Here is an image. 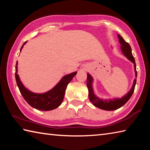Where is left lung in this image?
Segmentation results:
<instances>
[{
	"label": "left lung",
	"instance_id": "1",
	"mask_svg": "<svg viewBox=\"0 0 150 150\" xmlns=\"http://www.w3.org/2000/svg\"><path fill=\"white\" fill-rule=\"evenodd\" d=\"M119 42L121 45V50L124 55L128 58V59L131 61L134 65V69H135L136 77H137V71H136V65L134 57L133 55L132 54V49L130 45H129L128 43L125 42V40L123 39V38L120 35H118ZM92 83H93V78L89 74H87V86L88 89V98L91 103H93V105H95L98 108L103 109L105 110H115L119 108L122 107L125 104L128 102V100L130 99V97L132 95V94L135 88L136 79H135L134 81V83L130 91L126 94L125 96H124L121 98H115L113 100H103L100 99L97 97L93 93V87H92Z\"/></svg>",
	"mask_w": 150,
	"mask_h": 150
}]
</instances>
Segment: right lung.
Masks as SVG:
<instances>
[{
	"label": "right lung",
	"instance_id": "right-lung-1",
	"mask_svg": "<svg viewBox=\"0 0 150 150\" xmlns=\"http://www.w3.org/2000/svg\"><path fill=\"white\" fill-rule=\"evenodd\" d=\"M26 43V42H25L24 44L22 45L20 51H21L22 48L23 47L24 45ZM17 64L18 62H16V65L15 77H16V83L18 87L20 92L25 100L32 107L40 110L48 111L57 108L62 104L63 100L65 91L67 85L72 80L73 77L77 74V72H74L71 73V74L65 75L52 90L43 94H36L30 92L22 85V83L20 80L19 76L17 73Z\"/></svg>",
	"mask_w": 150,
	"mask_h": 150
}]
</instances>
